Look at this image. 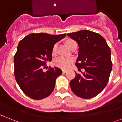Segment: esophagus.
Returning a JSON list of instances; mask_svg holds the SVG:
<instances>
[{"label":"esophagus","mask_w":122,"mask_h":122,"mask_svg":"<svg viewBox=\"0 0 122 122\" xmlns=\"http://www.w3.org/2000/svg\"><path fill=\"white\" fill-rule=\"evenodd\" d=\"M66 72V70H63V73H65Z\"/></svg>","instance_id":"esophagus-1"}]
</instances>
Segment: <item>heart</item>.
I'll list each match as a JSON object with an SVG mask.
<instances>
[{"mask_svg":"<svg viewBox=\"0 0 122 122\" xmlns=\"http://www.w3.org/2000/svg\"><path fill=\"white\" fill-rule=\"evenodd\" d=\"M73 42H74L73 41L70 40L66 42L67 46L70 47L71 44ZM56 49H57V45L55 44L53 47V49H52V52L54 54L56 53ZM73 59L68 57H57L56 59H55L54 63L56 66H57V67H59L62 69H67L70 66V65L72 64Z\"/></svg>","mask_w":122,"mask_h":122,"instance_id":"1","label":"heart"}]
</instances>
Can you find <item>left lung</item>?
<instances>
[{"label": "left lung", "instance_id": "left-lung-1", "mask_svg": "<svg viewBox=\"0 0 122 122\" xmlns=\"http://www.w3.org/2000/svg\"><path fill=\"white\" fill-rule=\"evenodd\" d=\"M67 35L78 45L76 66L85 69L70 82L72 91L83 99L98 95L108 83L112 69L111 51L105 39L99 33L80 30ZM79 69V68H78Z\"/></svg>", "mask_w": 122, "mask_h": 122}]
</instances>
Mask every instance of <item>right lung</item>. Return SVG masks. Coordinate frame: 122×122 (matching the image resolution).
I'll return each instance as SVG.
<instances>
[{
    "instance_id": "1",
    "label": "right lung",
    "mask_w": 122,
    "mask_h": 122,
    "mask_svg": "<svg viewBox=\"0 0 122 122\" xmlns=\"http://www.w3.org/2000/svg\"><path fill=\"white\" fill-rule=\"evenodd\" d=\"M66 35L31 33L19 42L14 57V75L21 89L30 98L42 99L52 92L56 80L62 70L49 67L44 71L43 67L52 60L54 44Z\"/></svg>"
}]
</instances>
